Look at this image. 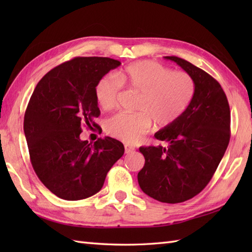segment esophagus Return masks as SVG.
Here are the masks:
<instances>
[{
	"instance_id": "1",
	"label": "esophagus",
	"mask_w": 252,
	"mask_h": 252,
	"mask_svg": "<svg viewBox=\"0 0 252 252\" xmlns=\"http://www.w3.org/2000/svg\"><path fill=\"white\" fill-rule=\"evenodd\" d=\"M134 147H133V146H131V145H127V144H126V145H125V151H126V154H131L132 152H134Z\"/></svg>"
}]
</instances>
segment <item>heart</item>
I'll list each match as a JSON object with an SVG mask.
<instances>
[{
  "mask_svg": "<svg viewBox=\"0 0 252 252\" xmlns=\"http://www.w3.org/2000/svg\"><path fill=\"white\" fill-rule=\"evenodd\" d=\"M121 85L141 93L137 114L120 112L105 123L107 134L127 144L140 142L151 130L172 126L184 115L195 94V81L185 71H172L152 61L132 63L112 76H104L95 85V97L104 109L117 105Z\"/></svg>",
  "mask_w": 252,
  "mask_h": 252,
  "instance_id": "b5f03b06",
  "label": "heart"
}]
</instances>
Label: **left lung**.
Segmentation results:
<instances>
[{"instance_id":"8db88e82","label":"left lung","mask_w":252,"mask_h":252,"mask_svg":"<svg viewBox=\"0 0 252 252\" xmlns=\"http://www.w3.org/2000/svg\"><path fill=\"white\" fill-rule=\"evenodd\" d=\"M164 58L194 79L195 94L184 115L155 134L167 146L140 147L145 164L137 181L149 197L178 203L199 194L215 174L231 137V111L215 78L183 58Z\"/></svg>"}]
</instances>
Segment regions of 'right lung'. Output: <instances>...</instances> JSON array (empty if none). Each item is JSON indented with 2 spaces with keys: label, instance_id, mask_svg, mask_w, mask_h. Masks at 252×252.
<instances>
[{
  "label": "right lung",
  "instance_id": "right-lung-1",
  "mask_svg": "<svg viewBox=\"0 0 252 252\" xmlns=\"http://www.w3.org/2000/svg\"><path fill=\"white\" fill-rule=\"evenodd\" d=\"M120 65L108 57H76L47 72L31 95L24 119L31 164L46 189L62 199L98 192L125 154L123 144L109 136L94 143L80 138L83 126H97L96 83Z\"/></svg>",
  "mask_w": 252,
  "mask_h": 252
}]
</instances>
